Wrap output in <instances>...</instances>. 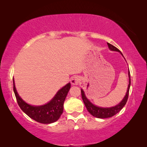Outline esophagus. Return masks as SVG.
I'll use <instances>...</instances> for the list:
<instances>
[{
    "mask_svg": "<svg viewBox=\"0 0 147 147\" xmlns=\"http://www.w3.org/2000/svg\"><path fill=\"white\" fill-rule=\"evenodd\" d=\"M80 78L77 76H74L73 77H72L71 79V83L73 84V85H78L80 82Z\"/></svg>",
    "mask_w": 147,
    "mask_h": 147,
    "instance_id": "obj_1",
    "label": "esophagus"
}]
</instances>
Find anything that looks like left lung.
Instances as JSON below:
<instances>
[{"label": "left lung", "instance_id": "obj_1", "mask_svg": "<svg viewBox=\"0 0 147 147\" xmlns=\"http://www.w3.org/2000/svg\"><path fill=\"white\" fill-rule=\"evenodd\" d=\"M108 45V48L113 51H117L120 52V53L123 55V54L121 53V52L119 50L116 48L115 47H114L110 43H107ZM128 77H129V84L128 86V89L126 91V95L124 96V98L122 100L120 103L118 104L117 105H116L113 107H111V108H101V107H98L94 104H92L90 101H89L85 95L84 91L83 89H81V94H82V100L84 101V103L85 104L87 109L90 113L92 115L95 117L96 118H100V119H105V118H109L111 117H113L115 115V114L119 113L120 111L122 108H123L125 105L126 102L128 100V94H129V90H130V87L131 84V80H130V71H128Z\"/></svg>", "mask_w": 147, "mask_h": 147}]
</instances>
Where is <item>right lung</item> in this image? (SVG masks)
<instances>
[{
  "instance_id": "1",
  "label": "right lung",
  "mask_w": 147,
  "mask_h": 147,
  "mask_svg": "<svg viewBox=\"0 0 147 147\" xmlns=\"http://www.w3.org/2000/svg\"><path fill=\"white\" fill-rule=\"evenodd\" d=\"M13 81V91L17 102L23 112L31 119L43 124L53 123L58 121L63 111V103L71 88L68 83L58 91L52 100L45 105L34 106L25 102L18 94Z\"/></svg>"
}]
</instances>
